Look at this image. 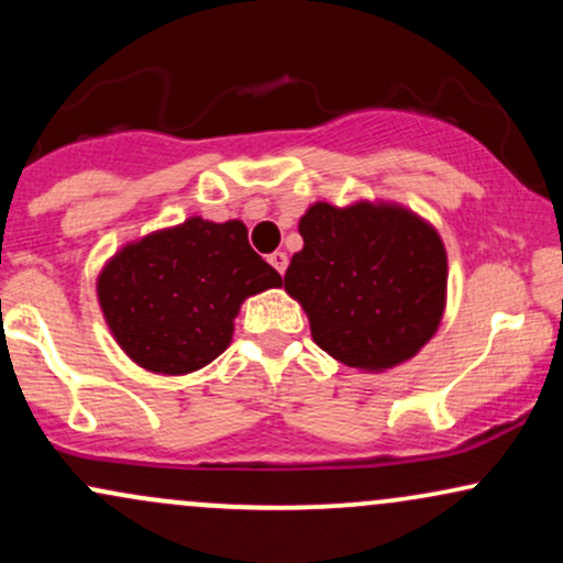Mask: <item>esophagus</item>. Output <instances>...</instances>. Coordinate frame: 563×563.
Instances as JSON below:
<instances>
[{"instance_id":"obj_1","label":"esophagus","mask_w":563,"mask_h":563,"mask_svg":"<svg viewBox=\"0 0 563 563\" xmlns=\"http://www.w3.org/2000/svg\"><path fill=\"white\" fill-rule=\"evenodd\" d=\"M269 264H273V267L277 269V273H286V267H288V254L286 251H275V254H269Z\"/></svg>"}]
</instances>
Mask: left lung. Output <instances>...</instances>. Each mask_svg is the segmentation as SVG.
<instances>
[{"label": "left lung", "mask_w": 563, "mask_h": 563, "mask_svg": "<svg viewBox=\"0 0 563 563\" xmlns=\"http://www.w3.org/2000/svg\"><path fill=\"white\" fill-rule=\"evenodd\" d=\"M286 290L322 352L386 373L434 339L448 307V251L421 214L394 200L309 206Z\"/></svg>", "instance_id": "1"}]
</instances>
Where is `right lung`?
<instances>
[{
	"label": "right lung",
	"mask_w": 563,
	"mask_h": 563,
	"mask_svg": "<svg viewBox=\"0 0 563 563\" xmlns=\"http://www.w3.org/2000/svg\"><path fill=\"white\" fill-rule=\"evenodd\" d=\"M280 286L241 219L187 217L121 245L97 275V301L134 365L187 376L230 346L249 296Z\"/></svg>",
	"instance_id": "right-lung-1"
}]
</instances>
